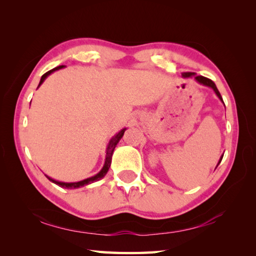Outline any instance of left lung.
<instances>
[{
    "label": "left lung",
    "instance_id": "8db88e82",
    "mask_svg": "<svg viewBox=\"0 0 256 256\" xmlns=\"http://www.w3.org/2000/svg\"><path fill=\"white\" fill-rule=\"evenodd\" d=\"M182 77H184V78L194 77L196 81H197V82H199L200 84H204V86H210V88L216 92V94L218 96L219 99H220L222 102H224V100H222V96H221V94H220L219 90L216 89V86L214 82V81H212V80H210V79H208V78L204 77V76H194V72H182ZM222 157H224V156H221V158H220V160H219V162H218V165H219L220 162H221V160H222ZM218 165H216V167H218Z\"/></svg>",
    "mask_w": 256,
    "mask_h": 256
}]
</instances>
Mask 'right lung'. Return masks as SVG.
<instances>
[{
  "mask_svg": "<svg viewBox=\"0 0 256 256\" xmlns=\"http://www.w3.org/2000/svg\"><path fill=\"white\" fill-rule=\"evenodd\" d=\"M64 66H58V67L54 68V69L50 70V72H47L46 74H42V78H40V84H38V86H40L42 82H44V80H45L50 74H52L54 72H56V70H59V69H62V68H64ZM125 130H126V128L121 130V131H120L118 133H116V135H114V136L111 138L110 142H108V148H106V162H104V165H103L102 170H101L99 172H98L96 175L92 176V177H89V178H86V179H84V180L77 182H57V180H55V179H52V178L48 177V176H46V177H47L48 179H50V180L52 182L58 184L59 187L69 188V189H72V188H80V187L86 186V184H92V182H94L100 180L101 178H103V177L106 176V174L108 172V168H110V166H111V160H112V155H113L114 148H116V144L118 143V140L122 138L123 134H124V132H125Z\"/></svg>",
  "mask_w": 256,
  "mask_h": 256,
  "instance_id": "obj_1",
  "label": "right lung"
}]
</instances>
